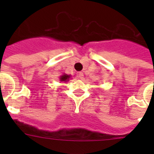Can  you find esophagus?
Here are the masks:
<instances>
[{
	"label": "esophagus",
	"mask_w": 154,
	"mask_h": 154,
	"mask_svg": "<svg viewBox=\"0 0 154 154\" xmlns=\"http://www.w3.org/2000/svg\"><path fill=\"white\" fill-rule=\"evenodd\" d=\"M79 78L80 79H84V74L82 72H79Z\"/></svg>",
	"instance_id": "34e87169"
}]
</instances>
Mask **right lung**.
<instances>
[{"label": "right lung", "mask_w": 154, "mask_h": 154, "mask_svg": "<svg viewBox=\"0 0 154 154\" xmlns=\"http://www.w3.org/2000/svg\"><path fill=\"white\" fill-rule=\"evenodd\" d=\"M71 75H67V74H62V75L59 77V81L60 82H69V79H71Z\"/></svg>", "instance_id": "1"}]
</instances>
